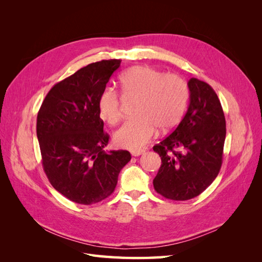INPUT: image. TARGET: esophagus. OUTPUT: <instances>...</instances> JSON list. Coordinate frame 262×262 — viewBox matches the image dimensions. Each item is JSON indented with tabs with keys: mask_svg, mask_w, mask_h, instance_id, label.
I'll list each match as a JSON object with an SVG mask.
<instances>
[{
	"mask_svg": "<svg viewBox=\"0 0 262 262\" xmlns=\"http://www.w3.org/2000/svg\"><path fill=\"white\" fill-rule=\"evenodd\" d=\"M145 152L144 149H137V150H132L131 152V154H132V156H140V155H142Z\"/></svg>",
	"mask_w": 262,
	"mask_h": 262,
	"instance_id": "esophagus-1",
	"label": "esophagus"
}]
</instances>
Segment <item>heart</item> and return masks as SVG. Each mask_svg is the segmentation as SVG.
Segmentation results:
<instances>
[{"label":"heart","instance_id":"obj_1","mask_svg":"<svg viewBox=\"0 0 262 262\" xmlns=\"http://www.w3.org/2000/svg\"><path fill=\"white\" fill-rule=\"evenodd\" d=\"M124 97H134L133 115L114 136L116 144L137 150L154 137L156 129L168 131L180 122L187 107L189 90L186 81L177 74H163L148 66H136L119 76ZM101 120L115 125L121 119L117 93L106 89L97 102Z\"/></svg>","mask_w":262,"mask_h":262}]
</instances>
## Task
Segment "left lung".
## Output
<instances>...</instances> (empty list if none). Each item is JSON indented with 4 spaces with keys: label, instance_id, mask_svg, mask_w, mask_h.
Instances as JSON below:
<instances>
[{
    "label": "left lung",
    "instance_id": "8db88e82",
    "mask_svg": "<svg viewBox=\"0 0 262 262\" xmlns=\"http://www.w3.org/2000/svg\"><path fill=\"white\" fill-rule=\"evenodd\" d=\"M188 110L169 136L153 149L162 165L153 180L157 193L185 201L202 193L219 175L226 137V122L212 87L198 78L188 82Z\"/></svg>",
    "mask_w": 262,
    "mask_h": 262
}]
</instances>
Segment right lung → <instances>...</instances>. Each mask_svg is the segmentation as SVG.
Returning <instances> with one entry per match:
<instances>
[{"instance_id": "1", "label": "right lung", "mask_w": 262, "mask_h": 262, "mask_svg": "<svg viewBox=\"0 0 262 262\" xmlns=\"http://www.w3.org/2000/svg\"><path fill=\"white\" fill-rule=\"evenodd\" d=\"M121 60L91 63L55 84L37 116L43 170L52 187L69 200L91 205L114 192L128 150L106 152L109 136L98 115L99 95Z\"/></svg>"}]
</instances>
